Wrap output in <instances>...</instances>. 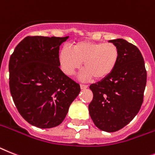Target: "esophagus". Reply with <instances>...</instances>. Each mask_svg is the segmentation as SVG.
Returning <instances> with one entry per match:
<instances>
[{
	"mask_svg": "<svg viewBox=\"0 0 155 155\" xmlns=\"http://www.w3.org/2000/svg\"><path fill=\"white\" fill-rule=\"evenodd\" d=\"M88 87V85H86V84H80V88L81 89H86V88Z\"/></svg>",
	"mask_w": 155,
	"mask_h": 155,
	"instance_id": "obj_1",
	"label": "esophagus"
}]
</instances>
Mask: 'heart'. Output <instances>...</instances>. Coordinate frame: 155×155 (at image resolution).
I'll use <instances>...</instances> for the list:
<instances>
[{
	"label": "heart",
	"instance_id": "1",
	"mask_svg": "<svg viewBox=\"0 0 155 155\" xmlns=\"http://www.w3.org/2000/svg\"><path fill=\"white\" fill-rule=\"evenodd\" d=\"M118 47L112 42L80 41L72 47L62 49L59 62L64 73L73 75L84 62L81 77L84 80L105 79L113 72L119 61Z\"/></svg>",
	"mask_w": 155,
	"mask_h": 155
}]
</instances>
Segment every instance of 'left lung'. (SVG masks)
<instances>
[{
  "label": "left lung",
  "mask_w": 155,
  "mask_h": 155,
  "mask_svg": "<svg viewBox=\"0 0 155 155\" xmlns=\"http://www.w3.org/2000/svg\"><path fill=\"white\" fill-rule=\"evenodd\" d=\"M120 53L115 69L101 81L90 86L93 99L89 114L99 129L117 132L139 113L143 101L147 71L140 49L122 38L110 40Z\"/></svg>",
  "instance_id": "1"
}]
</instances>
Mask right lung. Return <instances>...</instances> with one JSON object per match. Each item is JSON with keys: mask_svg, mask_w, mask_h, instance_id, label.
Returning <instances> with one entry per match:
<instances>
[{"mask_svg": "<svg viewBox=\"0 0 155 155\" xmlns=\"http://www.w3.org/2000/svg\"><path fill=\"white\" fill-rule=\"evenodd\" d=\"M67 37L28 36L9 60V87L20 115L29 124L50 128L61 124L80 92L60 68V45Z\"/></svg>", "mask_w": 155, "mask_h": 155, "instance_id": "1", "label": "right lung"}]
</instances>
